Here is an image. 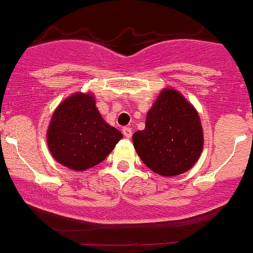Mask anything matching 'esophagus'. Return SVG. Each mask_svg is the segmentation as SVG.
<instances>
[{"mask_svg": "<svg viewBox=\"0 0 253 253\" xmlns=\"http://www.w3.org/2000/svg\"><path fill=\"white\" fill-rule=\"evenodd\" d=\"M123 134H124V136H126V138H130V137H131V135H132V130H131V127H129V126L123 127Z\"/></svg>", "mask_w": 253, "mask_h": 253, "instance_id": "34e87169", "label": "esophagus"}]
</instances>
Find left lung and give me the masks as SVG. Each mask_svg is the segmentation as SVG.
Returning <instances> with one entry per match:
<instances>
[{
    "label": "left lung",
    "instance_id": "obj_1",
    "mask_svg": "<svg viewBox=\"0 0 253 253\" xmlns=\"http://www.w3.org/2000/svg\"><path fill=\"white\" fill-rule=\"evenodd\" d=\"M203 129L195 108L175 89H164L132 135L138 157L154 172L176 176L188 171L203 151Z\"/></svg>",
    "mask_w": 253,
    "mask_h": 253
}]
</instances>
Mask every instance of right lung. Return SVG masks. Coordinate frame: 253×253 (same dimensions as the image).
<instances>
[{"label":"right lung","mask_w":253,"mask_h":253,"mask_svg":"<svg viewBox=\"0 0 253 253\" xmlns=\"http://www.w3.org/2000/svg\"><path fill=\"white\" fill-rule=\"evenodd\" d=\"M123 137L108 126L91 94L78 93L62 101L51 116L48 147L56 162L83 171L101 163Z\"/></svg>","instance_id":"add662e5"}]
</instances>
